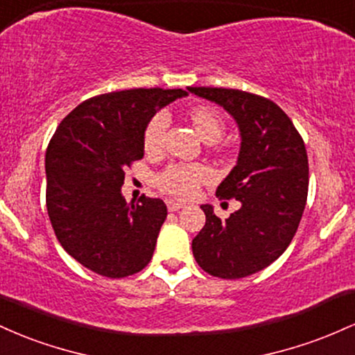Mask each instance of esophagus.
I'll list each match as a JSON object with an SVG mask.
<instances>
[{
	"label": "esophagus",
	"instance_id": "34e87169",
	"mask_svg": "<svg viewBox=\"0 0 355 355\" xmlns=\"http://www.w3.org/2000/svg\"><path fill=\"white\" fill-rule=\"evenodd\" d=\"M167 205V209L169 211H179L181 208H184V202H179V201H174V199H167L166 201Z\"/></svg>",
	"mask_w": 355,
	"mask_h": 355
}]
</instances>
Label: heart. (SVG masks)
<instances>
[{
	"instance_id": "1",
	"label": "heart",
	"mask_w": 355,
	"mask_h": 355,
	"mask_svg": "<svg viewBox=\"0 0 355 355\" xmlns=\"http://www.w3.org/2000/svg\"><path fill=\"white\" fill-rule=\"evenodd\" d=\"M189 119L199 137L205 142H216L221 137L225 124L218 110L199 105L189 112ZM169 119L166 112H159L150 119L144 130V147L147 153H159L164 144V135ZM209 169L199 164H171L157 178L162 191L173 196L186 198L198 189L199 182L209 178Z\"/></svg>"
}]
</instances>
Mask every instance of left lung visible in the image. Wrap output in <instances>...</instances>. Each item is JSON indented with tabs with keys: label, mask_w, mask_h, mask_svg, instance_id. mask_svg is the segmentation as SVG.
<instances>
[{
	"label": "left lung",
	"mask_w": 355,
	"mask_h": 355,
	"mask_svg": "<svg viewBox=\"0 0 355 355\" xmlns=\"http://www.w3.org/2000/svg\"><path fill=\"white\" fill-rule=\"evenodd\" d=\"M188 90L223 107L241 137L236 166L216 189L220 199L240 201V209L220 220L213 206L201 205L206 223L193 240V254L213 277H248L273 263L295 236L309 193L305 144L268 98L234 89Z\"/></svg>",
	"instance_id": "obj_1"
}]
</instances>
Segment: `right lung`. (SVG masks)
<instances>
[{
	"mask_svg": "<svg viewBox=\"0 0 355 355\" xmlns=\"http://www.w3.org/2000/svg\"><path fill=\"white\" fill-rule=\"evenodd\" d=\"M181 89H130L82 102L60 122L45 156L46 209L60 245L92 272L146 268L167 216L162 199L122 196L125 169L144 157V130Z\"/></svg>",
	"mask_w": 355,
	"mask_h": 355,
	"instance_id": "obj_1",
	"label": "right lung"
}]
</instances>
